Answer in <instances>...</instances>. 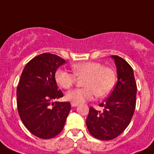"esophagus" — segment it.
I'll return each instance as SVG.
<instances>
[{
	"label": "esophagus",
	"mask_w": 154,
	"mask_h": 154,
	"mask_svg": "<svg viewBox=\"0 0 154 154\" xmlns=\"http://www.w3.org/2000/svg\"><path fill=\"white\" fill-rule=\"evenodd\" d=\"M77 105H78V104H77V103L71 102V106H72V107H77Z\"/></svg>",
	"instance_id": "esophagus-1"
}]
</instances>
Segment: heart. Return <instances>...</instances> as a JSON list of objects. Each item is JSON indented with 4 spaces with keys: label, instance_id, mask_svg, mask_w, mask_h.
<instances>
[{
    "label": "heart",
    "instance_id": "heart-1",
    "mask_svg": "<svg viewBox=\"0 0 154 154\" xmlns=\"http://www.w3.org/2000/svg\"><path fill=\"white\" fill-rule=\"evenodd\" d=\"M74 73L67 70L57 69L55 72L57 83L63 89H69L76 82L77 77H85L83 82L85 87L71 90L65 98L71 102L83 103L94 98L97 95L104 97L112 91L116 83V73L109 67L95 61H84L72 65Z\"/></svg>",
    "mask_w": 154,
    "mask_h": 154
}]
</instances>
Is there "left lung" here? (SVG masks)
<instances>
[{
    "label": "left lung",
    "instance_id": "left-lung-1",
    "mask_svg": "<svg viewBox=\"0 0 154 154\" xmlns=\"http://www.w3.org/2000/svg\"><path fill=\"white\" fill-rule=\"evenodd\" d=\"M117 67V82L109 97L100 106L103 111L89 108L86 125L95 138L108 141L116 138L130 123L136 106L137 84L134 70L126 60L111 56Z\"/></svg>",
    "mask_w": 154,
    "mask_h": 154
}]
</instances>
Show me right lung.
<instances>
[{
    "instance_id": "obj_1",
    "label": "right lung",
    "mask_w": 154,
    "mask_h": 154,
    "mask_svg": "<svg viewBox=\"0 0 154 154\" xmlns=\"http://www.w3.org/2000/svg\"><path fill=\"white\" fill-rule=\"evenodd\" d=\"M65 60L45 53L26 64L17 88L18 113L29 131L37 137L50 139L64 128L71 110L70 103L59 102L63 97L57 89L55 72Z\"/></svg>"
}]
</instances>
